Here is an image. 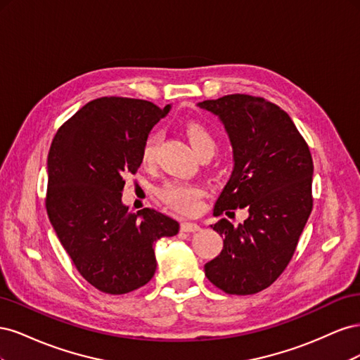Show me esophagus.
<instances>
[{
	"label": "esophagus",
	"instance_id": "esophagus-1",
	"mask_svg": "<svg viewBox=\"0 0 360 360\" xmlns=\"http://www.w3.org/2000/svg\"><path fill=\"white\" fill-rule=\"evenodd\" d=\"M200 230H201V226L198 224L188 222V221L181 222V231H184V233H197Z\"/></svg>",
	"mask_w": 360,
	"mask_h": 360
}]
</instances>
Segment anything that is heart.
Here are the masks:
<instances>
[{
	"label": "heart",
	"instance_id": "obj_1",
	"mask_svg": "<svg viewBox=\"0 0 360 360\" xmlns=\"http://www.w3.org/2000/svg\"><path fill=\"white\" fill-rule=\"evenodd\" d=\"M186 135L189 143L197 151L198 155L204 151H214L216 150V139L207 127L200 123H189L186 126ZM158 138L156 135H150L143 147L141 153V160L146 165L153 162L155 151H156ZM202 188L195 183H183V181H169L163 186L159 192L163 202L168 204L171 209L181 212V213H193L198 210L200 198L202 197Z\"/></svg>",
	"mask_w": 360,
	"mask_h": 360
}]
</instances>
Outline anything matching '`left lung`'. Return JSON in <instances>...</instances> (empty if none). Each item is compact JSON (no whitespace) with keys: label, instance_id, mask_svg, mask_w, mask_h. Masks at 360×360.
<instances>
[{"label":"left lung","instance_id":"8db88e82","mask_svg":"<svg viewBox=\"0 0 360 360\" xmlns=\"http://www.w3.org/2000/svg\"><path fill=\"white\" fill-rule=\"evenodd\" d=\"M197 106L217 117L233 147L234 168L213 214L248 209L243 224L222 217L212 225L224 246L205 276L228 294H254L274 284L296 250L312 210V158L290 115L261 97L230 94Z\"/></svg>","mask_w":360,"mask_h":360}]
</instances>
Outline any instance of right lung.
<instances>
[{
  "label": "right lung",
  "mask_w": 360,
  "mask_h": 360,
  "mask_svg": "<svg viewBox=\"0 0 360 360\" xmlns=\"http://www.w3.org/2000/svg\"><path fill=\"white\" fill-rule=\"evenodd\" d=\"M163 110L151 102L102 97L64 123L48 155L49 221L82 278L108 294L146 285L156 271L155 245L180 224L153 209L129 212L123 177L135 174Z\"/></svg>",
  "instance_id": "obj_1"
}]
</instances>
